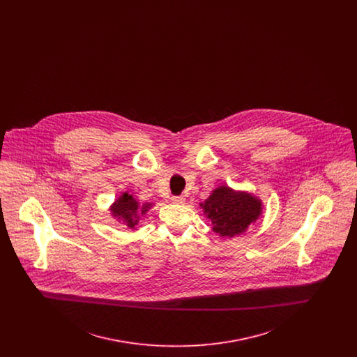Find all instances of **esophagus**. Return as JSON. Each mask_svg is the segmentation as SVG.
<instances>
[{
  "mask_svg": "<svg viewBox=\"0 0 357 357\" xmlns=\"http://www.w3.org/2000/svg\"><path fill=\"white\" fill-rule=\"evenodd\" d=\"M171 201H172L174 204H185L186 198H185V197H182V195H181V197H172V198H171Z\"/></svg>",
  "mask_w": 357,
  "mask_h": 357,
  "instance_id": "esophagus-1",
  "label": "esophagus"
}]
</instances>
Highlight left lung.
I'll use <instances>...</instances> for the list:
<instances>
[{
	"label": "left lung",
	"instance_id": "1",
	"mask_svg": "<svg viewBox=\"0 0 357 357\" xmlns=\"http://www.w3.org/2000/svg\"><path fill=\"white\" fill-rule=\"evenodd\" d=\"M261 206L258 198L227 186L215 188L201 204L211 221L213 231L221 237L230 238L243 233L250 223L258 220L262 211Z\"/></svg>",
	"mask_w": 357,
	"mask_h": 357
}]
</instances>
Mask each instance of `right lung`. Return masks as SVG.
<instances>
[{
	"label": "right lung",
	"instance_id": "1",
	"mask_svg": "<svg viewBox=\"0 0 357 357\" xmlns=\"http://www.w3.org/2000/svg\"><path fill=\"white\" fill-rule=\"evenodd\" d=\"M151 204H139L132 195L128 192H124L115 201V204L111 206V213L118 221H121L128 229H134L139 222V217L146 214Z\"/></svg>",
	"mask_w": 357,
	"mask_h": 357
}]
</instances>
